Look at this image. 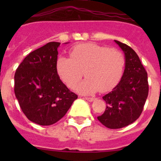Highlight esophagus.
<instances>
[{"mask_svg": "<svg viewBox=\"0 0 161 161\" xmlns=\"http://www.w3.org/2000/svg\"><path fill=\"white\" fill-rule=\"evenodd\" d=\"M85 99L88 101V102H93L95 100L94 97H85Z\"/></svg>", "mask_w": 161, "mask_h": 161, "instance_id": "esophagus-1", "label": "esophagus"}]
</instances>
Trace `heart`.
Instances as JSON below:
<instances>
[{
	"label": "heart",
	"mask_w": 161,
	"mask_h": 161,
	"mask_svg": "<svg viewBox=\"0 0 161 161\" xmlns=\"http://www.w3.org/2000/svg\"><path fill=\"white\" fill-rule=\"evenodd\" d=\"M125 59L117 49L88 42L76 45L70 51V58H58L56 68L59 76L71 89L86 76L76 87L78 93L93 94L107 92L119 83L123 76Z\"/></svg>",
	"instance_id": "b5f03b06"
}]
</instances>
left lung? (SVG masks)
<instances>
[{"mask_svg": "<svg viewBox=\"0 0 161 161\" xmlns=\"http://www.w3.org/2000/svg\"><path fill=\"white\" fill-rule=\"evenodd\" d=\"M114 42L124 53L125 69L119 83L102 97L106 108L97 117L109 129L122 128L139 119L148 95L147 74L138 55L126 44Z\"/></svg>", "mask_w": 161, "mask_h": 161, "instance_id": "obj_1", "label": "left lung"}]
</instances>
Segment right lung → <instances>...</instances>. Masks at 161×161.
<instances>
[{"instance_id":"add662e5","label":"right lung","mask_w":161,"mask_h":161,"mask_svg":"<svg viewBox=\"0 0 161 161\" xmlns=\"http://www.w3.org/2000/svg\"><path fill=\"white\" fill-rule=\"evenodd\" d=\"M59 45L51 42L31 52L14 75V93L20 107L30 121L41 126L58 122L77 99L57 73Z\"/></svg>"}]
</instances>
